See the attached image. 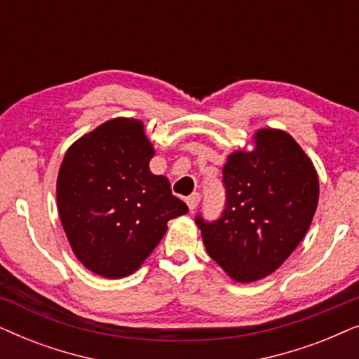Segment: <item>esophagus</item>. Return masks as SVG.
Listing matches in <instances>:
<instances>
[{"label": "esophagus", "mask_w": 359, "mask_h": 359, "mask_svg": "<svg viewBox=\"0 0 359 359\" xmlns=\"http://www.w3.org/2000/svg\"><path fill=\"white\" fill-rule=\"evenodd\" d=\"M199 201H201V194L199 193H193L191 196H188V198H186V204H188V208L191 210H194L196 208H198Z\"/></svg>", "instance_id": "34e87169"}]
</instances>
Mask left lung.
<instances>
[{"instance_id": "8db88e82", "label": "left lung", "mask_w": 359, "mask_h": 359, "mask_svg": "<svg viewBox=\"0 0 359 359\" xmlns=\"http://www.w3.org/2000/svg\"><path fill=\"white\" fill-rule=\"evenodd\" d=\"M225 209L196 224L209 257L237 283L276 271L306 237L318 204L312 160L287 132L259 129L253 150H237L222 168Z\"/></svg>"}]
</instances>
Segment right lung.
Wrapping results in <instances>:
<instances>
[{"instance_id": "add662e5", "label": "right lung", "mask_w": 359, "mask_h": 359, "mask_svg": "<svg viewBox=\"0 0 359 359\" xmlns=\"http://www.w3.org/2000/svg\"><path fill=\"white\" fill-rule=\"evenodd\" d=\"M155 150L144 122L116 117L73 142L58 170L57 205L83 266L102 278L137 271L188 212L168 178L150 171Z\"/></svg>"}]
</instances>
